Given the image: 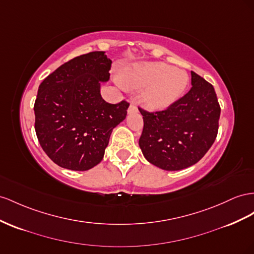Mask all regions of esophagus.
I'll list each match as a JSON object with an SVG mask.
<instances>
[{
  "label": "esophagus",
  "instance_id": "esophagus-1",
  "mask_svg": "<svg viewBox=\"0 0 254 254\" xmlns=\"http://www.w3.org/2000/svg\"><path fill=\"white\" fill-rule=\"evenodd\" d=\"M138 112V108H136L134 102H132V104H130L129 108H128V114H131V113H136Z\"/></svg>",
  "mask_w": 254,
  "mask_h": 254
}]
</instances>
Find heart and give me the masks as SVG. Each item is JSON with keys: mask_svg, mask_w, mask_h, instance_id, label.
<instances>
[{"mask_svg": "<svg viewBox=\"0 0 254 254\" xmlns=\"http://www.w3.org/2000/svg\"><path fill=\"white\" fill-rule=\"evenodd\" d=\"M123 85L140 90L142 105L150 111L168 109L180 99L189 85L188 73L164 63H134L120 72Z\"/></svg>", "mask_w": 254, "mask_h": 254, "instance_id": "obj_1", "label": "heart"}]
</instances>
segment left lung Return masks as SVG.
<instances>
[{
  "instance_id": "1",
  "label": "left lung",
  "mask_w": 254,
  "mask_h": 254,
  "mask_svg": "<svg viewBox=\"0 0 254 254\" xmlns=\"http://www.w3.org/2000/svg\"><path fill=\"white\" fill-rule=\"evenodd\" d=\"M191 85L167 110L149 113L139 108L144 122L140 148L149 163L162 170L193 166L216 140L220 106L214 86L193 71Z\"/></svg>"
}]
</instances>
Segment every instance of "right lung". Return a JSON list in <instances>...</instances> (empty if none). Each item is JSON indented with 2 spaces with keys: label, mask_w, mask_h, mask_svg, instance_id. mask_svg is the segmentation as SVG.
I'll return each mask as SVG.
<instances>
[{
  "label": "right lung",
  "mask_w": 254,
  "mask_h": 254,
  "mask_svg": "<svg viewBox=\"0 0 254 254\" xmlns=\"http://www.w3.org/2000/svg\"><path fill=\"white\" fill-rule=\"evenodd\" d=\"M111 63L105 51L83 54L60 66L38 87L35 131L44 152L62 168L97 166L112 130L126 119L128 102L108 104L100 95Z\"/></svg>",
  "instance_id": "1"
}]
</instances>
